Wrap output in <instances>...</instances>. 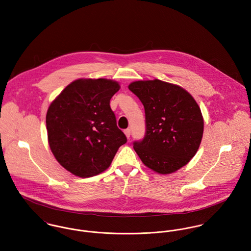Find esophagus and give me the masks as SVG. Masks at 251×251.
I'll use <instances>...</instances> for the list:
<instances>
[{
    "mask_svg": "<svg viewBox=\"0 0 251 251\" xmlns=\"http://www.w3.org/2000/svg\"><path fill=\"white\" fill-rule=\"evenodd\" d=\"M124 133H125V135L127 136V138H130V136H131V130L130 129L124 130Z\"/></svg>",
    "mask_w": 251,
    "mask_h": 251,
    "instance_id": "esophagus-1",
    "label": "esophagus"
}]
</instances>
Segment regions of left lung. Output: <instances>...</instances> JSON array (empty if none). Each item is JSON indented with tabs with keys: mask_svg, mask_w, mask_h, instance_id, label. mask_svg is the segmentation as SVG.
I'll use <instances>...</instances> for the list:
<instances>
[{
	"mask_svg": "<svg viewBox=\"0 0 251 251\" xmlns=\"http://www.w3.org/2000/svg\"><path fill=\"white\" fill-rule=\"evenodd\" d=\"M129 90L145 111V135L133 143L142 162L159 174L173 173L187 164L203 133L201 109L192 96L158 79L135 81Z\"/></svg>",
	"mask_w": 251,
	"mask_h": 251,
	"instance_id": "8db88e82",
	"label": "left lung"
}]
</instances>
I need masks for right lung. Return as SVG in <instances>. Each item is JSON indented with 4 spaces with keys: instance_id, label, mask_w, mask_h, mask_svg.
Wrapping results in <instances>:
<instances>
[{
    "instance_id": "obj_1",
    "label": "right lung",
    "mask_w": 251,
    "mask_h": 251,
    "mask_svg": "<svg viewBox=\"0 0 251 251\" xmlns=\"http://www.w3.org/2000/svg\"><path fill=\"white\" fill-rule=\"evenodd\" d=\"M119 88L104 78L78 79L50 104L46 117L50 147L71 173L89 177L103 172L127 142L110 107Z\"/></svg>"
}]
</instances>
